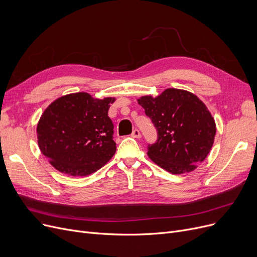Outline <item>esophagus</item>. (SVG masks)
Segmentation results:
<instances>
[{
	"mask_svg": "<svg viewBox=\"0 0 257 257\" xmlns=\"http://www.w3.org/2000/svg\"><path fill=\"white\" fill-rule=\"evenodd\" d=\"M131 137L134 138V139H141L142 138V134H141L139 129H134L133 132L131 133Z\"/></svg>",
	"mask_w": 257,
	"mask_h": 257,
	"instance_id": "1",
	"label": "esophagus"
}]
</instances>
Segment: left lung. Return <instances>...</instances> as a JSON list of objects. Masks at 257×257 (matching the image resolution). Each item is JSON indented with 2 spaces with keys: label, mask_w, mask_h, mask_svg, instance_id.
Listing matches in <instances>:
<instances>
[{
  "label": "left lung",
  "mask_w": 257,
  "mask_h": 257,
  "mask_svg": "<svg viewBox=\"0 0 257 257\" xmlns=\"http://www.w3.org/2000/svg\"><path fill=\"white\" fill-rule=\"evenodd\" d=\"M139 104L157 131L156 142L147 147L156 165L183 174L206 158L217 130L206 106L194 93L168 88L156 98L142 97Z\"/></svg>",
  "instance_id": "obj_1"
}]
</instances>
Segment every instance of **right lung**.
<instances>
[{"mask_svg":"<svg viewBox=\"0 0 257 257\" xmlns=\"http://www.w3.org/2000/svg\"><path fill=\"white\" fill-rule=\"evenodd\" d=\"M113 98L94 100L86 92L54 101L39 119L38 146L51 165L71 176H86L109 160L116 146L108 116Z\"/></svg>","mask_w":257,"mask_h":257,"instance_id":"obj_1","label":"right lung"}]
</instances>
